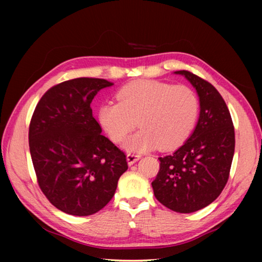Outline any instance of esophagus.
I'll return each mask as SVG.
<instances>
[{"mask_svg":"<svg viewBox=\"0 0 262 262\" xmlns=\"http://www.w3.org/2000/svg\"><path fill=\"white\" fill-rule=\"evenodd\" d=\"M126 158H127L128 165H133V164L139 161L141 156H140V155H136V154H128Z\"/></svg>","mask_w":262,"mask_h":262,"instance_id":"1","label":"esophagus"}]
</instances>
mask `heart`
Returning a JSON list of instances; mask_svg holds the SVG:
<instances>
[{
  "mask_svg": "<svg viewBox=\"0 0 262 262\" xmlns=\"http://www.w3.org/2000/svg\"><path fill=\"white\" fill-rule=\"evenodd\" d=\"M117 97L119 103L100 106L98 119L114 142L125 139L137 121L141 129L123 143L128 151L179 147L193 132L200 110L190 88L150 79L127 84Z\"/></svg>",
  "mask_w": 262,
  "mask_h": 262,
  "instance_id": "1",
  "label": "heart"
}]
</instances>
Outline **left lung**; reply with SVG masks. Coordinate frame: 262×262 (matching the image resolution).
<instances>
[{
	"label": "left lung",
	"instance_id": "obj_1",
	"mask_svg": "<svg viewBox=\"0 0 262 262\" xmlns=\"http://www.w3.org/2000/svg\"><path fill=\"white\" fill-rule=\"evenodd\" d=\"M181 75L196 90L200 114L195 129L173 154L159 157L151 185L157 200L177 212H194L210 205L229 179L234 154L231 115L220 92L187 70Z\"/></svg>",
	"mask_w": 262,
	"mask_h": 262
}]
</instances>
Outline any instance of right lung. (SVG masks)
<instances>
[{
    "label": "right lung",
    "mask_w": 262,
    "mask_h": 262,
    "mask_svg": "<svg viewBox=\"0 0 262 262\" xmlns=\"http://www.w3.org/2000/svg\"><path fill=\"white\" fill-rule=\"evenodd\" d=\"M103 78L79 77L51 88L39 100L29 145L39 187L66 214L89 216L107 205L128 165L126 156L92 117Z\"/></svg>",
    "instance_id": "add662e5"
}]
</instances>
